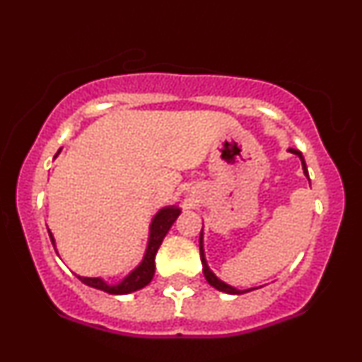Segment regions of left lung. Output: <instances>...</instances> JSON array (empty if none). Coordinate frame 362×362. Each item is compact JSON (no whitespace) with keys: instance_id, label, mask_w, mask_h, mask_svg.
<instances>
[{"instance_id":"left-lung-1","label":"left lung","mask_w":362,"mask_h":362,"mask_svg":"<svg viewBox=\"0 0 362 362\" xmlns=\"http://www.w3.org/2000/svg\"><path fill=\"white\" fill-rule=\"evenodd\" d=\"M289 151L293 153V155H298V156H300V160H301V165H303V172H305V175L308 177V170H306L305 158H303L301 151H298V149H293V148H289ZM308 180H310V178H308ZM199 250H201L202 272H204V277H206V281L209 282V284L213 286V288H216V289H218V291H223V293H228V294H242V293H247V291H252V289H247V291H240V289H236V288H233V286L226 284V282H223L221 279H218V277H216V274H214L213 271H211V269H209V265H207V262H206V255H204V243H202V231H201V238H199Z\"/></svg>"}]
</instances>
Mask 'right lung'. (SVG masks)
Segmentation results:
<instances>
[{
  "label": "right lung",
  "mask_w": 362,
  "mask_h": 362,
  "mask_svg": "<svg viewBox=\"0 0 362 362\" xmlns=\"http://www.w3.org/2000/svg\"><path fill=\"white\" fill-rule=\"evenodd\" d=\"M61 153V149L57 151V155ZM56 155V156H57ZM54 156V158H56ZM180 214V207L177 206H168L160 209L153 218L151 224H149V238H148V247H146V253H144L143 260L138 267L134 269L132 272H129L119 284H109L100 277H81L78 276L83 284L90 286V288L105 291L109 294H129L134 293V291L143 289L144 286H148L151 282L153 276H155V257L158 248H160L161 242L167 236L168 230L172 228V224L175 223V219ZM49 236H51V242L54 245V236L51 231H49Z\"/></svg>",
  "instance_id": "1"
}]
</instances>
